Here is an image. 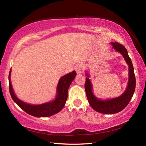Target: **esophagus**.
<instances>
[{
	"label": "esophagus",
	"instance_id": "1",
	"mask_svg": "<svg viewBox=\"0 0 146 146\" xmlns=\"http://www.w3.org/2000/svg\"><path fill=\"white\" fill-rule=\"evenodd\" d=\"M75 70L76 71V73H77L78 74H80L81 73H82V70H83L82 64H76L75 66Z\"/></svg>",
	"mask_w": 146,
	"mask_h": 146
}]
</instances>
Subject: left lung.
<instances>
[{
    "label": "left lung",
    "mask_w": 146,
    "mask_h": 146,
    "mask_svg": "<svg viewBox=\"0 0 146 146\" xmlns=\"http://www.w3.org/2000/svg\"><path fill=\"white\" fill-rule=\"evenodd\" d=\"M113 48L120 53L129 65V82L126 90L122 95L113 99L108 100H98L93 95L92 93V86L90 79L86 78L85 91L89 104L96 111L104 114H114L123 110L129 103L134 94L136 86V79L134 68L131 60L127 54V49L122 44L118 42L112 43ZM86 75L88 76V74Z\"/></svg>",
    "instance_id": "1"
}]
</instances>
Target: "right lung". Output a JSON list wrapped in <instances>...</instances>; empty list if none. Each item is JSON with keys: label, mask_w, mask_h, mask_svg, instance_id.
<instances>
[{"label": "right lung", "mask_w": 146, "mask_h": 146, "mask_svg": "<svg viewBox=\"0 0 146 146\" xmlns=\"http://www.w3.org/2000/svg\"><path fill=\"white\" fill-rule=\"evenodd\" d=\"M11 70L9 73V90L12 99L22 110L29 115L36 117H50L58 113L65 106L68 98V91L70 84L76 75L75 71L64 75L59 80L57 86V95L53 102L41 105H30L23 102L17 98L13 92L10 81Z\"/></svg>", "instance_id": "obj_1"}]
</instances>
